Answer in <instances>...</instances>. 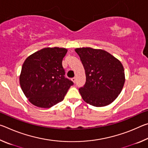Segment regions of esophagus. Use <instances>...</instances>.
Returning a JSON list of instances; mask_svg holds the SVG:
<instances>
[{
	"mask_svg": "<svg viewBox=\"0 0 148 148\" xmlns=\"http://www.w3.org/2000/svg\"><path fill=\"white\" fill-rule=\"evenodd\" d=\"M76 78L75 77H72V81L74 83H75V82H76Z\"/></svg>",
	"mask_w": 148,
	"mask_h": 148,
	"instance_id": "obj_1",
	"label": "esophagus"
}]
</instances>
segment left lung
Instances as JSON below:
<instances>
[{
	"instance_id": "8db88e82",
	"label": "left lung",
	"mask_w": 148,
	"mask_h": 148,
	"mask_svg": "<svg viewBox=\"0 0 148 148\" xmlns=\"http://www.w3.org/2000/svg\"><path fill=\"white\" fill-rule=\"evenodd\" d=\"M83 64L86 82L79 89L85 102L96 107L107 106L121 92L125 77L124 68L116 57L103 49H75Z\"/></svg>"
}]
</instances>
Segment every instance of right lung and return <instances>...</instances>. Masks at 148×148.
<instances>
[{"mask_svg":"<svg viewBox=\"0 0 148 148\" xmlns=\"http://www.w3.org/2000/svg\"><path fill=\"white\" fill-rule=\"evenodd\" d=\"M66 48L46 47L25 59L19 76L22 91L34 106L49 108L64 99L73 85L64 77L62 61Z\"/></svg>","mask_w":148,"mask_h":148,"instance_id":"add662e5","label":"right lung"}]
</instances>
